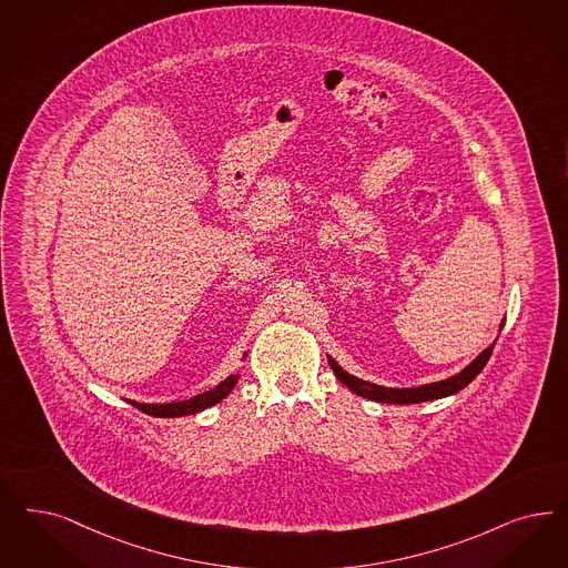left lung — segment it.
<instances>
[{
    "label": "left lung",
    "instance_id": "left-lung-1",
    "mask_svg": "<svg viewBox=\"0 0 568 568\" xmlns=\"http://www.w3.org/2000/svg\"><path fill=\"white\" fill-rule=\"evenodd\" d=\"M504 322L499 324V332L504 328ZM497 341V338H495ZM495 341L487 348H483L475 359L459 369L458 374L445 378V381H437V383H428V385L412 386V388H393V386H381L374 385V383H367L362 381L353 374H348L347 369L338 366L332 357L328 355V364L334 369V376L347 386L351 393L359 395V397H366L369 402L378 403H395V405H407V403H422L433 402V399H443V397H449V395H456L464 386L470 385L475 381L476 376L480 374V369L487 366L491 353H494Z\"/></svg>",
    "mask_w": 568,
    "mask_h": 568
}]
</instances>
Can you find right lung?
Here are the masks:
<instances>
[{
    "label": "right lung",
    "mask_w": 568,
    "mask_h": 568,
    "mask_svg": "<svg viewBox=\"0 0 568 568\" xmlns=\"http://www.w3.org/2000/svg\"><path fill=\"white\" fill-rule=\"evenodd\" d=\"M246 355H248V353H244L242 359H246ZM239 381L240 372H234V374H230L225 381H221L220 385L215 386V388H211V390H206V393H201V395H196V397H192V399H187V402L140 403L129 399L128 403H131V405L138 407V409H142L148 416H156V418L192 416V414H199L202 409L213 407V405H217L221 399H225V397L232 393V388L239 385Z\"/></svg>",
    "instance_id": "right-lung-1"
}]
</instances>
